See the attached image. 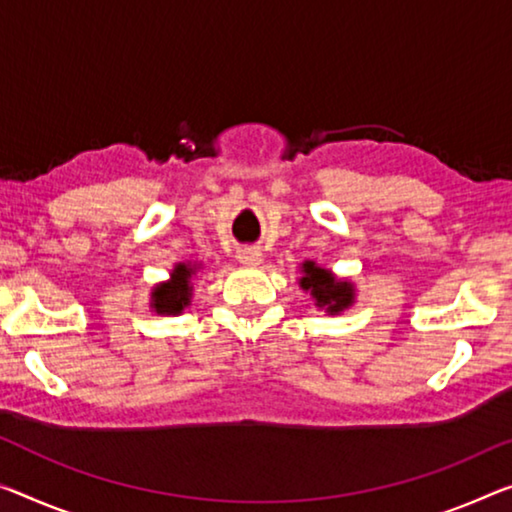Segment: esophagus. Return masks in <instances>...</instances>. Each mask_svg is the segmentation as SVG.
<instances>
[{
  "label": "esophagus",
  "instance_id": "obj_1",
  "mask_svg": "<svg viewBox=\"0 0 512 512\" xmlns=\"http://www.w3.org/2000/svg\"><path fill=\"white\" fill-rule=\"evenodd\" d=\"M238 261L245 263V265H261L263 254H261V249L247 247V249H240L238 251Z\"/></svg>",
  "mask_w": 512,
  "mask_h": 512
}]
</instances>
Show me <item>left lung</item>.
<instances>
[{
    "instance_id": "1",
    "label": "left lung",
    "mask_w": 512,
    "mask_h": 512,
    "mask_svg": "<svg viewBox=\"0 0 512 512\" xmlns=\"http://www.w3.org/2000/svg\"><path fill=\"white\" fill-rule=\"evenodd\" d=\"M302 288L316 297L318 306L338 313L352 304V286L348 281H336L327 270L316 263H304V277L300 279Z\"/></svg>"
}]
</instances>
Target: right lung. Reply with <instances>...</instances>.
I'll use <instances>...</instances> for the list:
<instances>
[{
    "label": "right lung",
    "mask_w": 512,
    "mask_h": 512,
    "mask_svg": "<svg viewBox=\"0 0 512 512\" xmlns=\"http://www.w3.org/2000/svg\"><path fill=\"white\" fill-rule=\"evenodd\" d=\"M190 279L192 267L178 265L174 274H171V283H162L153 293V306L157 313H167V316H176L183 311V306L190 304Z\"/></svg>",
    "instance_id": "obj_1"
}]
</instances>
